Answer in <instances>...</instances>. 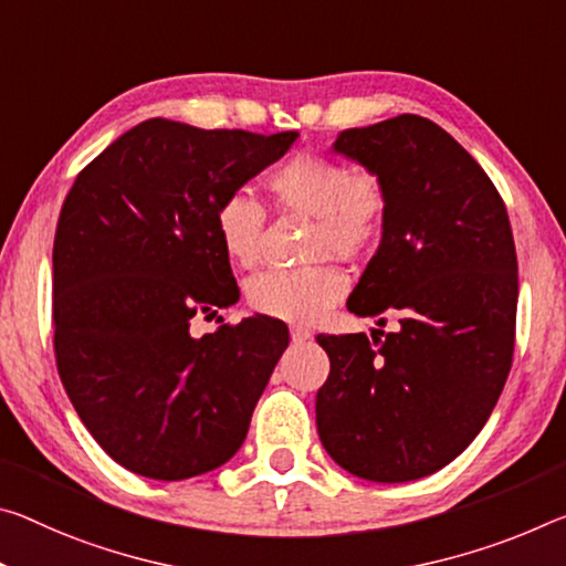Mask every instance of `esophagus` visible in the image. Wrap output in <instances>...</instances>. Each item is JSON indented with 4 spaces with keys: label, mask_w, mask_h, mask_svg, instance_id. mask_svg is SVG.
Segmentation results:
<instances>
[{
    "label": "esophagus",
    "mask_w": 566,
    "mask_h": 566,
    "mask_svg": "<svg viewBox=\"0 0 566 566\" xmlns=\"http://www.w3.org/2000/svg\"><path fill=\"white\" fill-rule=\"evenodd\" d=\"M312 332L307 327H292V343H307Z\"/></svg>",
    "instance_id": "esophagus-1"
}]
</instances>
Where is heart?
I'll return each instance as SVG.
<instances>
[{"label": "heart", "instance_id": "1", "mask_svg": "<svg viewBox=\"0 0 566 566\" xmlns=\"http://www.w3.org/2000/svg\"><path fill=\"white\" fill-rule=\"evenodd\" d=\"M269 191L284 209L315 217L310 249L315 256H360L378 244L388 196L380 178L343 160L297 154L269 176ZM266 213L244 191L227 193L213 209V231L231 262L254 266L262 256ZM347 292V276L332 264L304 269H274L256 274L247 286V300L259 315L297 322H317Z\"/></svg>", "mask_w": 566, "mask_h": 566}]
</instances>
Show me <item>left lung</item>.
<instances>
[{"instance_id": "left-lung-1", "label": "left lung", "mask_w": 566, "mask_h": 566, "mask_svg": "<svg viewBox=\"0 0 566 566\" xmlns=\"http://www.w3.org/2000/svg\"><path fill=\"white\" fill-rule=\"evenodd\" d=\"M380 178L388 217L349 294L357 317L398 329L317 335L329 357L317 433L357 479L430 476L465 451L504 390L516 329V247L496 186L420 115L347 128L332 143Z\"/></svg>"}]
</instances>
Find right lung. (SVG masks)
Returning a JSON list of instances; mask_svg holds the SVG:
<instances>
[{
    "label": "right lung",
    "instance_id": "obj_1",
    "mask_svg": "<svg viewBox=\"0 0 566 566\" xmlns=\"http://www.w3.org/2000/svg\"><path fill=\"white\" fill-rule=\"evenodd\" d=\"M297 138L150 118L80 170L62 203L57 373L90 436L138 476H201L244 443L290 329L254 315L193 337L191 319L239 302L213 209Z\"/></svg>",
    "mask_w": 566,
    "mask_h": 566
}]
</instances>
